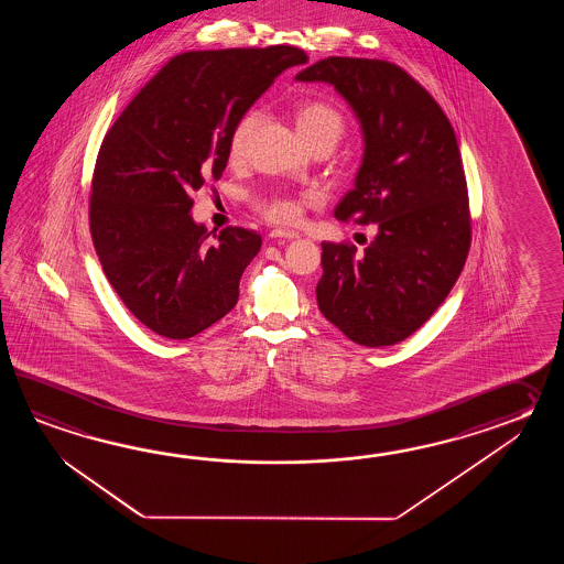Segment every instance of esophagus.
I'll return each mask as SVG.
<instances>
[{
  "instance_id": "obj_1",
  "label": "esophagus",
  "mask_w": 564,
  "mask_h": 564,
  "mask_svg": "<svg viewBox=\"0 0 564 564\" xmlns=\"http://www.w3.org/2000/svg\"><path fill=\"white\" fill-rule=\"evenodd\" d=\"M268 238L272 241L296 240L300 236L296 231H290V229H272V231L268 234Z\"/></svg>"
}]
</instances>
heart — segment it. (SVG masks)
I'll list each match as a JSON object with an SVG mask.
<instances>
[{"mask_svg": "<svg viewBox=\"0 0 564 564\" xmlns=\"http://www.w3.org/2000/svg\"><path fill=\"white\" fill-rule=\"evenodd\" d=\"M260 120H262V110L252 108L236 122L231 137H229V155L234 159L243 155L246 147L250 143V137L256 131V127L260 124ZM296 127H299L300 137L304 139V143L324 139V141H333L336 144L345 132V119L335 107H330L326 102H306L299 110ZM258 207L265 217H270L278 224L299 221L300 204L288 195H278L276 193V195L260 197Z\"/></svg>", "mask_w": 564, "mask_h": 564, "instance_id": "1", "label": "heart"}]
</instances>
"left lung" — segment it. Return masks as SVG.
Returning a JSON list of instances; mask_svg holds the SVG:
<instances>
[{
	"instance_id": "8db88e82",
	"label": "left lung",
	"mask_w": 564,
	"mask_h": 564,
	"mask_svg": "<svg viewBox=\"0 0 564 564\" xmlns=\"http://www.w3.org/2000/svg\"><path fill=\"white\" fill-rule=\"evenodd\" d=\"M296 80L335 86L359 120L362 161L335 217L377 229L362 252L324 241L318 308L357 345H395L430 321L468 258L456 132L432 95L391 62L330 56Z\"/></svg>"
}]
</instances>
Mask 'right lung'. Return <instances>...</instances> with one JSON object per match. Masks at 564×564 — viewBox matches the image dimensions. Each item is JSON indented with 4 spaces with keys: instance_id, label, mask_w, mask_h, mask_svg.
<instances>
[{
    "instance_id": "1",
    "label": "right lung",
    "mask_w": 564,
    "mask_h": 564,
    "mask_svg": "<svg viewBox=\"0 0 564 564\" xmlns=\"http://www.w3.org/2000/svg\"><path fill=\"white\" fill-rule=\"evenodd\" d=\"M308 56L294 46L185 52L169 61L107 132L96 159L90 234L110 286L156 335L183 340L224 318L262 238L207 231L192 193L219 180L236 122L280 74Z\"/></svg>"
}]
</instances>
